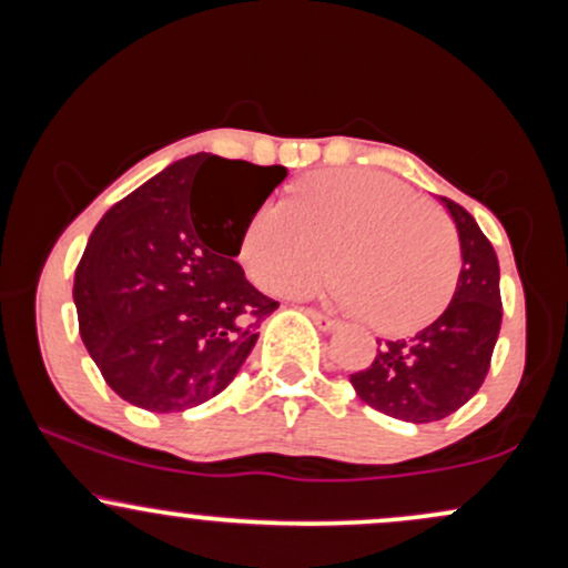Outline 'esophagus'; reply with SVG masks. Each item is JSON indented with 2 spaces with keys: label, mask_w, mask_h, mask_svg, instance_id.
I'll return each instance as SVG.
<instances>
[{
  "label": "esophagus",
  "mask_w": 568,
  "mask_h": 568,
  "mask_svg": "<svg viewBox=\"0 0 568 568\" xmlns=\"http://www.w3.org/2000/svg\"><path fill=\"white\" fill-rule=\"evenodd\" d=\"M306 315H310V317H312V323H315L317 328H321V331H325V334H331V331H336V328H338V323L334 321V317L323 315V312H317V310H306Z\"/></svg>",
  "instance_id": "esophagus-1"
}]
</instances>
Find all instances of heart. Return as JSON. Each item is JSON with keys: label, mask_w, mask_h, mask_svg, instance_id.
I'll use <instances>...</instances> for the list:
<instances>
[{"label": "heart", "mask_w": 568, "mask_h": 568, "mask_svg": "<svg viewBox=\"0 0 568 568\" xmlns=\"http://www.w3.org/2000/svg\"><path fill=\"white\" fill-rule=\"evenodd\" d=\"M331 262L323 296L366 312L384 334H408L446 306L459 270L456 234L435 205L376 171H323L253 216L240 262L256 285L296 293Z\"/></svg>", "instance_id": "heart-1"}]
</instances>
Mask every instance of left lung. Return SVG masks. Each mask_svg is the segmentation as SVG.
<instances>
[{"label": "left lung", "mask_w": 568, "mask_h": 568, "mask_svg": "<svg viewBox=\"0 0 568 568\" xmlns=\"http://www.w3.org/2000/svg\"><path fill=\"white\" fill-rule=\"evenodd\" d=\"M459 234L462 272L438 321L408 338L379 342L374 363L349 376L357 397L393 419H446L478 393L501 325L499 262L475 219L440 197Z\"/></svg>", "instance_id": "obj_1"}]
</instances>
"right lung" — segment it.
<instances>
[{
    "label": "right lung",
    "mask_w": 568,
    "mask_h": 568,
    "mask_svg": "<svg viewBox=\"0 0 568 568\" xmlns=\"http://www.w3.org/2000/svg\"><path fill=\"white\" fill-rule=\"evenodd\" d=\"M288 175L192 154L130 192L90 234L74 272L80 336L109 387L154 414L216 397L277 310L234 258Z\"/></svg>",
    "instance_id": "obj_1"
}]
</instances>
